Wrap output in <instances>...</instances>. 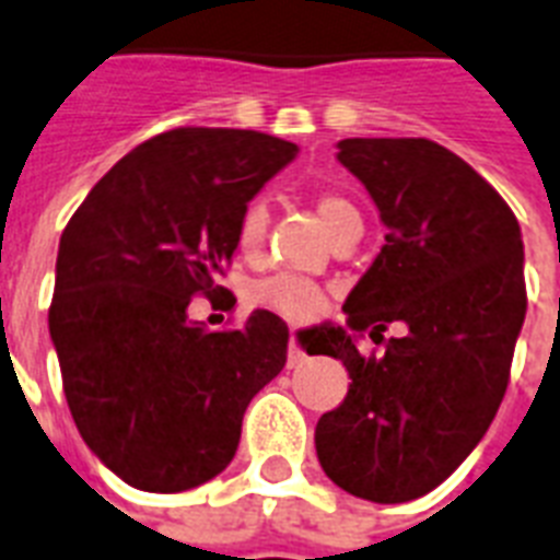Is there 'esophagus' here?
<instances>
[{
	"mask_svg": "<svg viewBox=\"0 0 560 560\" xmlns=\"http://www.w3.org/2000/svg\"><path fill=\"white\" fill-rule=\"evenodd\" d=\"M303 358H306V355H303V350L298 347V341L292 338V341H289V358H285V364L298 366V364H303Z\"/></svg>",
	"mask_w": 560,
	"mask_h": 560,
	"instance_id": "34e87169",
	"label": "esophagus"
}]
</instances>
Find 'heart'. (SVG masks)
<instances>
[{
    "instance_id": "heart-1",
    "label": "heart",
    "mask_w": 560,
    "mask_h": 560,
    "mask_svg": "<svg viewBox=\"0 0 560 560\" xmlns=\"http://www.w3.org/2000/svg\"><path fill=\"white\" fill-rule=\"evenodd\" d=\"M315 213L320 219V225L329 234V240H338L341 234L361 228V217H358L355 205L341 194H317ZM268 234V208L262 199H254L240 217V228H236V248L245 257H257L266 245ZM259 301L271 306L275 312L285 315L289 320H312L324 312V292L315 283L301 280L292 275H277L271 280L259 285Z\"/></svg>"
}]
</instances>
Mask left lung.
Instances as JSON below:
<instances>
[{
	"mask_svg": "<svg viewBox=\"0 0 560 560\" xmlns=\"http://www.w3.org/2000/svg\"><path fill=\"white\" fill-rule=\"evenodd\" d=\"M338 161L387 225L343 326L301 332L343 361L352 384L315 428L326 477L355 498L405 503L448 480L489 431L523 317L521 225L494 187L428 138H343ZM402 326L390 342L383 329ZM385 342L361 357L358 334Z\"/></svg>",
	"mask_w": 560,
	"mask_h": 560,
	"instance_id": "1",
	"label": "left lung"
}]
</instances>
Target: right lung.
Returning <instances> with one entry per match:
<instances>
[{"instance_id":"add662e5","label":"right lung","mask_w":560,"mask_h":560,"mask_svg":"<svg viewBox=\"0 0 560 560\" xmlns=\"http://www.w3.org/2000/svg\"><path fill=\"white\" fill-rule=\"evenodd\" d=\"M298 144L254 129L178 127L127 153L60 236L48 329L62 393L92 454L141 491H187L234 459L248 401L285 366L289 326L187 320L259 187Z\"/></svg>"}]
</instances>
